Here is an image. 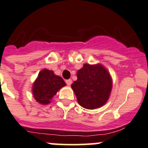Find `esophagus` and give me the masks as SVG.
Instances as JSON below:
<instances>
[{
  "label": "esophagus",
  "mask_w": 148,
  "mask_h": 148,
  "mask_svg": "<svg viewBox=\"0 0 148 148\" xmlns=\"http://www.w3.org/2000/svg\"><path fill=\"white\" fill-rule=\"evenodd\" d=\"M66 83L67 84V85L70 86V85H71V83H72V80H71V79H67V80H66Z\"/></svg>",
  "instance_id": "esophagus-1"
}]
</instances>
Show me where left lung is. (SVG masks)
<instances>
[{"label":"left lung","mask_w":148,"mask_h":148,"mask_svg":"<svg viewBox=\"0 0 148 148\" xmlns=\"http://www.w3.org/2000/svg\"><path fill=\"white\" fill-rule=\"evenodd\" d=\"M77 76L71 87L81 107L95 110L107 103L112 89V79L106 67L101 63H85Z\"/></svg>","instance_id":"left-lung-1"}]
</instances>
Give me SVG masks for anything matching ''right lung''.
I'll return each mask as SVG.
<instances>
[{"label": "right lung", "mask_w": 148, "mask_h": 148, "mask_svg": "<svg viewBox=\"0 0 148 148\" xmlns=\"http://www.w3.org/2000/svg\"><path fill=\"white\" fill-rule=\"evenodd\" d=\"M62 77L55 74L52 70L44 69L38 73L33 83L32 93L34 98L41 105H47L59 90L66 86Z\"/></svg>", "instance_id": "right-lung-1"}]
</instances>
